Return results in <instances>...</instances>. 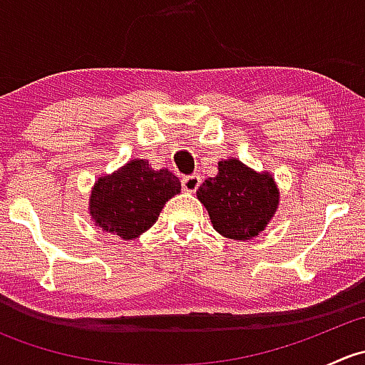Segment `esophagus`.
<instances>
[{
	"label": "esophagus",
	"instance_id": "34e87169",
	"mask_svg": "<svg viewBox=\"0 0 365 365\" xmlns=\"http://www.w3.org/2000/svg\"><path fill=\"white\" fill-rule=\"evenodd\" d=\"M200 185H201L200 175L183 176L182 187H183V190H187V192H196V190L200 189Z\"/></svg>",
	"mask_w": 365,
	"mask_h": 365
}]
</instances>
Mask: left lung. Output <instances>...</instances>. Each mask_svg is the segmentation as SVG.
Here are the masks:
<instances>
[{"instance_id": "obj_1", "label": "left lung", "mask_w": 365, "mask_h": 365, "mask_svg": "<svg viewBox=\"0 0 365 365\" xmlns=\"http://www.w3.org/2000/svg\"><path fill=\"white\" fill-rule=\"evenodd\" d=\"M197 197L213 227L233 240H249L264 230L279 205V190L268 173H256L237 159L219 162V173L205 180Z\"/></svg>"}]
</instances>
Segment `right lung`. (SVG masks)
<instances>
[{"label": "right lung", "instance_id": "add662e5", "mask_svg": "<svg viewBox=\"0 0 365 365\" xmlns=\"http://www.w3.org/2000/svg\"><path fill=\"white\" fill-rule=\"evenodd\" d=\"M180 189V180L168 169L153 171L146 160H130L95 183L90 213L102 230L132 240L155 224L165 201Z\"/></svg>", "mask_w": 365, "mask_h": 365}]
</instances>
